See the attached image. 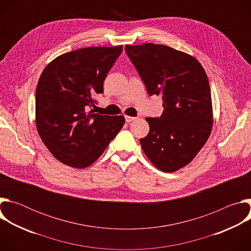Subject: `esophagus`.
I'll return each instance as SVG.
<instances>
[{
	"label": "esophagus",
	"mask_w": 251,
	"mask_h": 251,
	"mask_svg": "<svg viewBox=\"0 0 251 251\" xmlns=\"http://www.w3.org/2000/svg\"><path fill=\"white\" fill-rule=\"evenodd\" d=\"M133 120H135V117H131V116H125V121H126L127 123H130V122H132Z\"/></svg>",
	"instance_id": "esophagus-1"
}]
</instances>
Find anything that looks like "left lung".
Listing matches in <instances>:
<instances>
[{
    "mask_svg": "<svg viewBox=\"0 0 251 251\" xmlns=\"http://www.w3.org/2000/svg\"><path fill=\"white\" fill-rule=\"evenodd\" d=\"M125 50L150 96L162 95L160 117H147L150 131L140 144L161 171L188 165L208 139L212 127L209 83L192 55L154 44L126 46Z\"/></svg>",
    "mask_w": 251,
    "mask_h": 251,
    "instance_id": "obj_1",
    "label": "left lung"
}]
</instances>
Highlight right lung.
Here are the masks:
<instances>
[{"label":"right lung","instance_id":"right-lung-1","mask_svg":"<svg viewBox=\"0 0 251 251\" xmlns=\"http://www.w3.org/2000/svg\"><path fill=\"white\" fill-rule=\"evenodd\" d=\"M122 50V46L80 49L57 56L44 69L35 91V124L59 162L77 169L90 166L123 127L122 115L89 111Z\"/></svg>","mask_w":251,"mask_h":251}]
</instances>
